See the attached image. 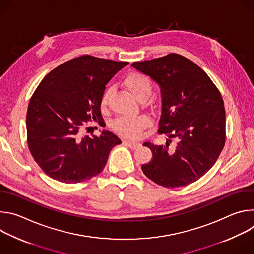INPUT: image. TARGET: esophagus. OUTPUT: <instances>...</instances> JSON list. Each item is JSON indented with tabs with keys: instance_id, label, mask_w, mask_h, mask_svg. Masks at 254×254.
Segmentation results:
<instances>
[{
	"instance_id": "1",
	"label": "esophagus",
	"mask_w": 254,
	"mask_h": 254,
	"mask_svg": "<svg viewBox=\"0 0 254 254\" xmlns=\"http://www.w3.org/2000/svg\"><path fill=\"white\" fill-rule=\"evenodd\" d=\"M125 144H126V146H127L128 148L132 149V150H134V149H136V148H138V147L140 146L139 142L132 141V140H126V141H125Z\"/></svg>"
}]
</instances>
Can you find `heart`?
<instances>
[{
	"instance_id": "obj_1",
	"label": "heart",
	"mask_w": 254,
	"mask_h": 254,
	"mask_svg": "<svg viewBox=\"0 0 254 254\" xmlns=\"http://www.w3.org/2000/svg\"><path fill=\"white\" fill-rule=\"evenodd\" d=\"M123 83L132 96L138 100L147 99L153 90L152 80L138 71H130L127 73L123 79ZM108 95H110V91L105 90L101 96V106L106 104ZM149 124L150 119L143 115L134 118H120L114 123V129L124 136L135 137Z\"/></svg>"
}]
</instances>
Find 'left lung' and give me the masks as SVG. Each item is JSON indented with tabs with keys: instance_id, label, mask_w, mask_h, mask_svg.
Listing matches in <instances>:
<instances>
[{
	"instance_id": "left-lung-1",
	"label": "left lung",
	"mask_w": 254,
	"mask_h": 254,
	"mask_svg": "<svg viewBox=\"0 0 254 254\" xmlns=\"http://www.w3.org/2000/svg\"><path fill=\"white\" fill-rule=\"evenodd\" d=\"M132 67L159 83L162 113L158 132L166 144L144 142L152 160L141 166L143 174L166 188L196 182L215 164L225 144V108L219 89L206 72L176 53L140 62ZM177 142L170 148L168 141Z\"/></svg>"
}]
</instances>
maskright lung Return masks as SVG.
Listing matches in <instances>:
<instances>
[{
  "label": "right lung",
  "instance_id": "1",
  "mask_svg": "<svg viewBox=\"0 0 254 254\" xmlns=\"http://www.w3.org/2000/svg\"><path fill=\"white\" fill-rule=\"evenodd\" d=\"M126 61L82 55L68 60L42 79L30 99L27 142L32 157L50 178L76 184L98 175L122 140L113 132L83 135L87 122L102 119L106 83Z\"/></svg>",
  "mask_w": 254,
  "mask_h": 254
}]
</instances>
